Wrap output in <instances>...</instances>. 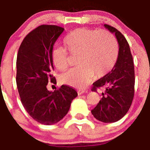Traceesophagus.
I'll return each instance as SVG.
<instances>
[{
    "label": "esophagus",
    "instance_id": "esophagus-1",
    "mask_svg": "<svg viewBox=\"0 0 150 150\" xmlns=\"http://www.w3.org/2000/svg\"><path fill=\"white\" fill-rule=\"evenodd\" d=\"M84 92H85V91L83 90V89H80V90L78 91V94H79V95L83 94V93Z\"/></svg>",
    "mask_w": 150,
    "mask_h": 150
}]
</instances>
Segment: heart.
<instances>
[{"label": "heart", "mask_w": 150, "mask_h": 150, "mask_svg": "<svg viewBox=\"0 0 150 150\" xmlns=\"http://www.w3.org/2000/svg\"><path fill=\"white\" fill-rule=\"evenodd\" d=\"M65 46L54 47L51 59L59 70L69 67V54L78 56V65L62 75L64 83L84 88L93 80L105 76L113 69L119 54L115 37L106 30L78 28L69 32L64 38ZM68 51L67 52V51Z\"/></svg>", "instance_id": "obj_1"}]
</instances>
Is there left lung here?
I'll list each match as a JSON object with an SVG mask.
<instances>
[{
    "mask_svg": "<svg viewBox=\"0 0 150 150\" xmlns=\"http://www.w3.org/2000/svg\"><path fill=\"white\" fill-rule=\"evenodd\" d=\"M114 33L119 44L117 62L111 72L93 83L91 91H97L104 87L102 99L91 110L95 118L104 122L120 120L131 107L134 96L135 73L133 56L129 44L123 35L117 29L104 25Z\"/></svg>",
    "mask_w": 150,
    "mask_h": 150,
    "instance_id": "obj_1",
    "label": "left lung"
}]
</instances>
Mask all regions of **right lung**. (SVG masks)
Returning a JSON list of instances; mask_svg holds the SVG:
<instances>
[{
    "label": "right lung",
    "instance_id": "1",
    "mask_svg": "<svg viewBox=\"0 0 150 150\" xmlns=\"http://www.w3.org/2000/svg\"><path fill=\"white\" fill-rule=\"evenodd\" d=\"M64 30L57 25H40L25 36L18 51L16 81L21 102L28 114L43 125L61 120L78 96L67 85L53 92L47 89L48 83L56 84L51 51Z\"/></svg>",
    "mask_w": 150,
    "mask_h": 150
}]
</instances>
